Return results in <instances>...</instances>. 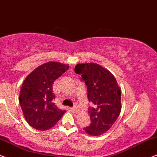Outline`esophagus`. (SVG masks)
<instances>
[{"label": "esophagus", "mask_w": 157, "mask_h": 157, "mask_svg": "<svg viewBox=\"0 0 157 157\" xmlns=\"http://www.w3.org/2000/svg\"><path fill=\"white\" fill-rule=\"evenodd\" d=\"M71 111L73 112V113H75V114H78V112H79V109H78V107H75L73 108H71Z\"/></svg>", "instance_id": "34e87169"}]
</instances>
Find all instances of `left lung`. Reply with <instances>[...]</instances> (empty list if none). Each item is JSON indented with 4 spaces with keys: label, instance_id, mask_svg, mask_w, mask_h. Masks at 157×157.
I'll list each match as a JSON object with an SVG mask.
<instances>
[{
    "label": "left lung",
    "instance_id": "8db88e82",
    "mask_svg": "<svg viewBox=\"0 0 157 157\" xmlns=\"http://www.w3.org/2000/svg\"><path fill=\"white\" fill-rule=\"evenodd\" d=\"M75 72L81 75L87 86V98L94 105L88 112L91 124L84 130L90 136L101 135L120 115L121 88L112 72L98 63H78Z\"/></svg>",
    "mask_w": 157,
    "mask_h": 157
}]
</instances>
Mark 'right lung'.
Wrapping results in <instances>:
<instances>
[{"label":"right lung","mask_w":157,"mask_h":157,"mask_svg":"<svg viewBox=\"0 0 157 157\" xmlns=\"http://www.w3.org/2000/svg\"><path fill=\"white\" fill-rule=\"evenodd\" d=\"M69 66L50 61L38 66L26 77L22 84L19 101L28 124L40 131L54 127L65 111L56 107L52 84Z\"/></svg>","instance_id":"obj_1"}]
</instances>
